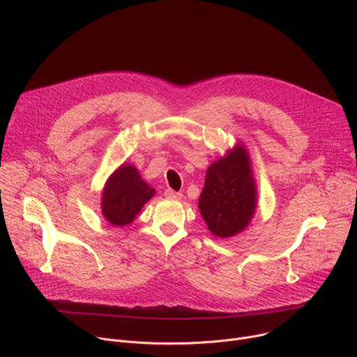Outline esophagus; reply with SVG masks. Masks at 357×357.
<instances>
[{
  "mask_svg": "<svg viewBox=\"0 0 357 357\" xmlns=\"http://www.w3.org/2000/svg\"><path fill=\"white\" fill-rule=\"evenodd\" d=\"M164 195H165V197H168V199H181V197H182V193L175 192V190H172V189H167Z\"/></svg>",
  "mask_w": 357,
  "mask_h": 357,
  "instance_id": "1",
  "label": "esophagus"
}]
</instances>
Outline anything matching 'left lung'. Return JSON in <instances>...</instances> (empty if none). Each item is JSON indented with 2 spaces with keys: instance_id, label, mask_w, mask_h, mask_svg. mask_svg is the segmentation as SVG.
Instances as JSON below:
<instances>
[{
  "instance_id": "8db88e82",
  "label": "left lung",
  "mask_w": 357,
  "mask_h": 357,
  "mask_svg": "<svg viewBox=\"0 0 357 357\" xmlns=\"http://www.w3.org/2000/svg\"><path fill=\"white\" fill-rule=\"evenodd\" d=\"M256 196L248 155L237 145L227 157L209 167L199 197L200 215L215 236L231 237L245 229L252 218Z\"/></svg>"
}]
</instances>
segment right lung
Returning <instances> with one entry per match:
<instances>
[{
  "label": "right lung",
  "mask_w": 357,
  "mask_h": 357,
  "mask_svg": "<svg viewBox=\"0 0 357 357\" xmlns=\"http://www.w3.org/2000/svg\"><path fill=\"white\" fill-rule=\"evenodd\" d=\"M155 190L141 179L132 165H121L107 181L103 190V216L113 226L131 223Z\"/></svg>",
  "instance_id": "right-lung-1"
}]
</instances>
